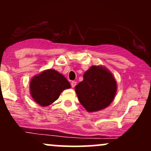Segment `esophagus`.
<instances>
[{
    "instance_id": "esophagus-1",
    "label": "esophagus",
    "mask_w": 151,
    "mask_h": 151,
    "mask_svg": "<svg viewBox=\"0 0 151 151\" xmlns=\"http://www.w3.org/2000/svg\"><path fill=\"white\" fill-rule=\"evenodd\" d=\"M76 85H77V82H76L75 81H71V86H72V88H74Z\"/></svg>"
}]
</instances>
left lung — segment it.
Listing matches in <instances>:
<instances>
[{
    "instance_id": "left-lung-1",
    "label": "left lung",
    "mask_w": 151,
    "mask_h": 151,
    "mask_svg": "<svg viewBox=\"0 0 151 151\" xmlns=\"http://www.w3.org/2000/svg\"><path fill=\"white\" fill-rule=\"evenodd\" d=\"M84 79L75 86L81 104L88 112L106 108L113 101L116 81L110 71L103 66H91L84 74Z\"/></svg>"
}]
</instances>
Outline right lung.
I'll list each match as a JSON object with an SVG mask.
<instances>
[{
	"label": "right lung",
	"mask_w": 151,
	"mask_h": 151,
	"mask_svg": "<svg viewBox=\"0 0 151 151\" xmlns=\"http://www.w3.org/2000/svg\"><path fill=\"white\" fill-rule=\"evenodd\" d=\"M70 87V82L62 74L51 69L35 76L30 83L32 98L42 106L52 104L63 90Z\"/></svg>",
	"instance_id": "obj_1"
}]
</instances>
